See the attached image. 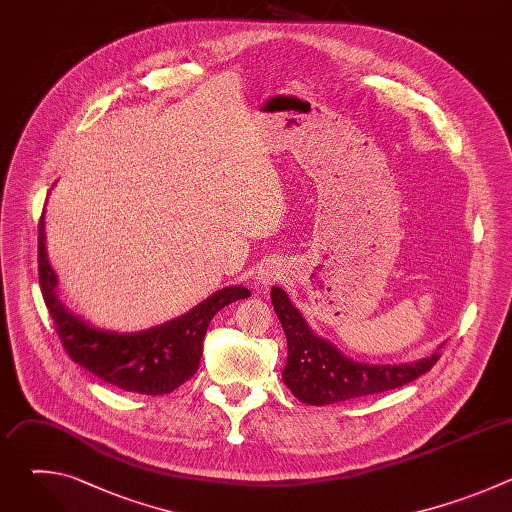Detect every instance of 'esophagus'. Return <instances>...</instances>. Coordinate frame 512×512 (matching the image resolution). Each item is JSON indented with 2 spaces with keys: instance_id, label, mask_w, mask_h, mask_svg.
Here are the masks:
<instances>
[{
  "instance_id": "1",
  "label": "esophagus",
  "mask_w": 512,
  "mask_h": 512,
  "mask_svg": "<svg viewBox=\"0 0 512 512\" xmlns=\"http://www.w3.org/2000/svg\"><path fill=\"white\" fill-rule=\"evenodd\" d=\"M281 277H283V271H281L279 267H269V269H265V271H261V273H259L257 283H259L261 287H267V285H271V283L279 281Z\"/></svg>"
}]
</instances>
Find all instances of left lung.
<instances>
[{
	"instance_id": "8db88e82",
	"label": "left lung",
	"mask_w": 512,
	"mask_h": 512,
	"mask_svg": "<svg viewBox=\"0 0 512 512\" xmlns=\"http://www.w3.org/2000/svg\"><path fill=\"white\" fill-rule=\"evenodd\" d=\"M271 304L287 338L283 383L308 405H330L403 387L440 360V352H435L407 364L358 362L314 334L281 287H271Z\"/></svg>"
}]
</instances>
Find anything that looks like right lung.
<instances>
[{
  "mask_svg": "<svg viewBox=\"0 0 512 512\" xmlns=\"http://www.w3.org/2000/svg\"><path fill=\"white\" fill-rule=\"evenodd\" d=\"M38 277L44 304L68 356L101 381L141 395L172 393L194 377L202 356V340L214 314L251 296L247 287L231 285L184 316L150 330L121 334L95 328L72 314L58 298V279L46 253L44 216L38 229Z\"/></svg>",
  "mask_w": 512,
  "mask_h": 512,
  "instance_id": "add662e5",
  "label": "right lung"
}]
</instances>
